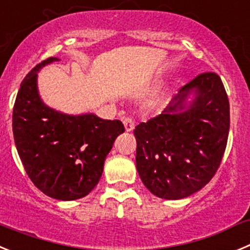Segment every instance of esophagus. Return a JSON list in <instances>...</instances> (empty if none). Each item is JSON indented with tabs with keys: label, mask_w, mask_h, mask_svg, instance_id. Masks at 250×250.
<instances>
[{
	"label": "esophagus",
	"mask_w": 250,
	"mask_h": 250,
	"mask_svg": "<svg viewBox=\"0 0 250 250\" xmlns=\"http://www.w3.org/2000/svg\"><path fill=\"white\" fill-rule=\"evenodd\" d=\"M123 124H124V126H125V130H126V131H131L135 126L134 120H132L131 118H124Z\"/></svg>",
	"instance_id": "34e87169"
}]
</instances>
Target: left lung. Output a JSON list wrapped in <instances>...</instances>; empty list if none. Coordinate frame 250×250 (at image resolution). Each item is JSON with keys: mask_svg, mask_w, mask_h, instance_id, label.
<instances>
[{"mask_svg": "<svg viewBox=\"0 0 250 250\" xmlns=\"http://www.w3.org/2000/svg\"><path fill=\"white\" fill-rule=\"evenodd\" d=\"M192 90L196 98L183 110ZM228 132L229 102L221 78L213 72L201 73L181 88L164 113L135 127L141 181L165 200H181L200 191L219 168Z\"/></svg>", "mask_w": 250, "mask_h": 250, "instance_id": "8db88e82", "label": "left lung"}]
</instances>
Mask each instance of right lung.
I'll return each instance as SVG.
<instances>
[{
  "label": "right lung",
  "instance_id": "add662e5",
  "mask_svg": "<svg viewBox=\"0 0 250 250\" xmlns=\"http://www.w3.org/2000/svg\"><path fill=\"white\" fill-rule=\"evenodd\" d=\"M54 61L58 58L41 62L23 79L13 106L12 129L34 186L52 198L73 201L97 186L106 155L125 127L120 120H103L94 114L65 115L43 104L37 72Z\"/></svg>",
  "mask_w": 250,
  "mask_h": 250
}]
</instances>
